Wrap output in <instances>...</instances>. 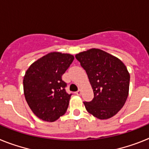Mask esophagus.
<instances>
[{"instance_id":"obj_1","label":"esophagus","mask_w":149,"mask_h":149,"mask_svg":"<svg viewBox=\"0 0 149 149\" xmlns=\"http://www.w3.org/2000/svg\"><path fill=\"white\" fill-rule=\"evenodd\" d=\"M81 93H82V92H81V89H78V91L76 92V95H81Z\"/></svg>"}]
</instances>
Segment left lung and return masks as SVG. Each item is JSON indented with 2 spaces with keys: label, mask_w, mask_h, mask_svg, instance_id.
Instances as JSON below:
<instances>
[{
  "label": "left lung",
  "mask_w": 149,
  "mask_h": 149,
  "mask_svg": "<svg viewBox=\"0 0 149 149\" xmlns=\"http://www.w3.org/2000/svg\"><path fill=\"white\" fill-rule=\"evenodd\" d=\"M75 57L87 74L94 98L84 102L88 113L99 119L114 116L127 98L130 74L116 56L98 48L80 52Z\"/></svg>",
  "instance_id": "1"
}]
</instances>
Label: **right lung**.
Listing matches in <instances>:
<instances>
[{"label":"right lung","instance_id":"1","mask_svg":"<svg viewBox=\"0 0 149 149\" xmlns=\"http://www.w3.org/2000/svg\"><path fill=\"white\" fill-rule=\"evenodd\" d=\"M73 55L51 52L33 63L24 76V94L39 119L54 122L65 113L71 95L62 75L73 62Z\"/></svg>","mask_w":149,"mask_h":149}]
</instances>
